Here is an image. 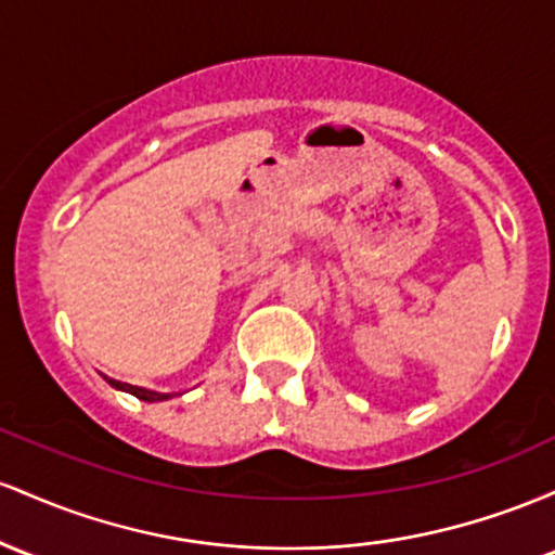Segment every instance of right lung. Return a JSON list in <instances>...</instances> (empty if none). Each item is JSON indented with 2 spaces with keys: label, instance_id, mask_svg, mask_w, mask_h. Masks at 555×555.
<instances>
[{
  "label": "right lung",
  "instance_id": "1",
  "mask_svg": "<svg viewBox=\"0 0 555 555\" xmlns=\"http://www.w3.org/2000/svg\"><path fill=\"white\" fill-rule=\"evenodd\" d=\"M112 388L122 390V393H130L135 398H141V401H149V403H157V401H167V398H172V393H157V390H146V388H135V385H128V383H117V379H109L104 377Z\"/></svg>",
  "mask_w": 555,
  "mask_h": 555
}]
</instances>
